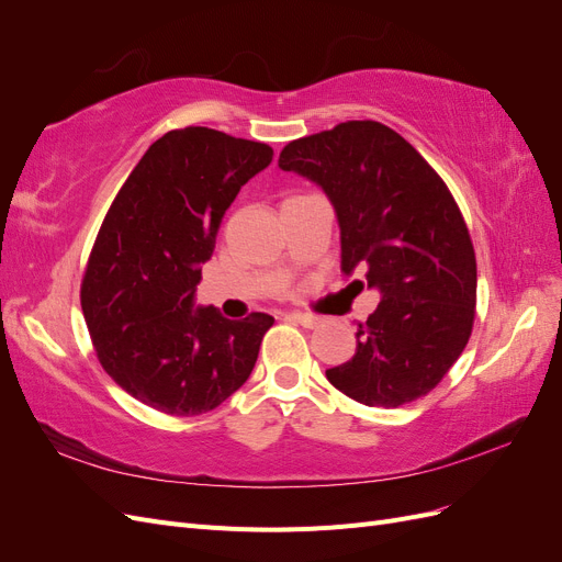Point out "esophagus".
I'll use <instances>...</instances> for the list:
<instances>
[{"label": "esophagus", "instance_id": "obj_1", "mask_svg": "<svg viewBox=\"0 0 562 562\" xmlns=\"http://www.w3.org/2000/svg\"><path fill=\"white\" fill-rule=\"evenodd\" d=\"M288 318L295 321V323H300L302 328H316L318 323H321V318H318V316H312V314H302V312H291V314H288Z\"/></svg>", "mask_w": 562, "mask_h": 562}]
</instances>
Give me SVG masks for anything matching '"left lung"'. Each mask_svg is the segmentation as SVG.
Instances as JSON below:
<instances>
[{
  "mask_svg": "<svg viewBox=\"0 0 562 562\" xmlns=\"http://www.w3.org/2000/svg\"><path fill=\"white\" fill-rule=\"evenodd\" d=\"M279 168L326 192L342 271H366L380 293L356 328L351 361L326 370L328 382L370 407L429 394L464 351L475 307L471 236L446 182L380 122H345L288 143Z\"/></svg>",
  "mask_w": 562,
  "mask_h": 562,
  "instance_id": "8db88e82",
  "label": "left lung"
}]
</instances>
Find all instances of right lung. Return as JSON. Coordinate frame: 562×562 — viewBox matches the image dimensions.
Here are the masks:
<instances>
[{
	"label": "right lung",
	"mask_w": 562,
	"mask_h": 562,
	"mask_svg": "<svg viewBox=\"0 0 562 562\" xmlns=\"http://www.w3.org/2000/svg\"><path fill=\"white\" fill-rule=\"evenodd\" d=\"M271 159L269 145L223 131H171L145 151L100 227L83 318L108 375L159 413L213 411L258 361L274 316L225 318L196 304V283L225 211Z\"/></svg>",
	"instance_id": "obj_1"
}]
</instances>
